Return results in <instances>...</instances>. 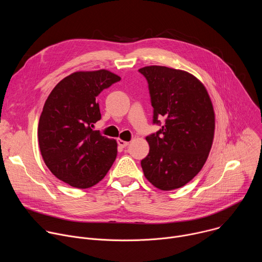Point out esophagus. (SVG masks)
I'll use <instances>...</instances> for the list:
<instances>
[{
  "instance_id": "esophagus-1",
  "label": "esophagus",
  "mask_w": 262,
  "mask_h": 262,
  "mask_svg": "<svg viewBox=\"0 0 262 262\" xmlns=\"http://www.w3.org/2000/svg\"><path fill=\"white\" fill-rule=\"evenodd\" d=\"M117 143H118V146L121 147V148H124V147H126V146L129 144V142L123 141V140H121V139H118V140H117Z\"/></svg>"
}]
</instances>
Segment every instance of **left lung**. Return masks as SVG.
<instances>
[{"label":"left lung","instance_id":"obj_1","mask_svg":"<svg viewBox=\"0 0 262 262\" xmlns=\"http://www.w3.org/2000/svg\"><path fill=\"white\" fill-rule=\"evenodd\" d=\"M148 83L152 123L164 124L146 137L150 147L141 161L145 177L156 188H181L202 169L210 151L214 113L209 95L191 73L165 66L139 69Z\"/></svg>","mask_w":262,"mask_h":262}]
</instances>
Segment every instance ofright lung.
<instances>
[{
  "mask_svg": "<svg viewBox=\"0 0 262 262\" xmlns=\"http://www.w3.org/2000/svg\"><path fill=\"white\" fill-rule=\"evenodd\" d=\"M120 80L104 69L74 72L45 103L38 123L41 156L50 171L73 188L95 185L116 159V141L92 127L101 118L97 96Z\"/></svg>",
  "mask_w": 262,
  "mask_h": 262,
  "instance_id": "1",
  "label": "right lung"
}]
</instances>
